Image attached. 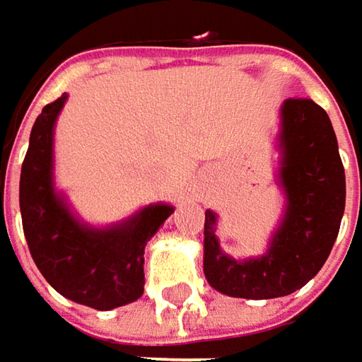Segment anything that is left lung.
I'll return each mask as SVG.
<instances>
[{"mask_svg":"<svg viewBox=\"0 0 362 362\" xmlns=\"http://www.w3.org/2000/svg\"><path fill=\"white\" fill-rule=\"evenodd\" d=\"M282 221L264 256L235 259L221 252L217 216L205 211L203 272L217 292L233 298L288 296L325 266L344 214V167L327 110L310 98H288L280 108Z\"/></svg>","mask_w":362,"mask_h":362,"instance_id":"8db88e82","label":"left lung"}]
</instances>
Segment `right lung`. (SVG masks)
Segmentation results:
<instances>
[{"label": "right lung", "instance_id": "add662e5", "mask_svg": "<svg viewBox=\"0 0 362 362\" xmlns=\"http://www.w3.org/2000/svg\"><path fill=\"white\" fill-rule=\"evenodd\" d=\"M68 94L44 106L21 165L23 235L37 270L72 302L112 310L143 296L145 245L173 214L167 203L146 205L110 228L80 221L54 187V127Z\"/></svg>", "mask_w": 362, "mask_h": 362}]
</instances>
